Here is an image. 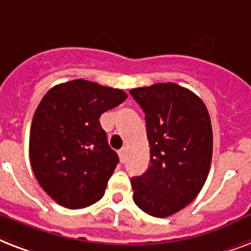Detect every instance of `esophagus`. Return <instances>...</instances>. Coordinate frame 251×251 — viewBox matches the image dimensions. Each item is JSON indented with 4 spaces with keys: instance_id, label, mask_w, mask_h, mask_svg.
<instances>
[{
    "instance_id": "34e87169",
    "label": "esophagus",
    "mask_w": 251,
    "mask_h": 251,
    "mask_svg": "<svg viewBox=\"0 0 251 251\" xmlns=\"http://www.w3.org/2000/svg\"><path fill=\"white\" fill-rule=\"evenodd\" d=\"M119 158H120V162H122V163H124V162H126V149H120L119 150Z\"/></svg>"
}]
</instances>
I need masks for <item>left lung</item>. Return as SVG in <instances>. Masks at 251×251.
Returning a JSON list of instances; mask_svg holds the SVG:
<instances>
[{
    "instance_id": "8db88e82",
    "label": "left lung",
    "mask_w": 251,
    "mask_h": 251,
    "mask_svg": "<svg viewBox=\"0 0 251 251\" xmlns=\"http://www.w3.org/2000/svg\"><path fill=\"white\" fill-rule=\"evenodd\" d=\"M131 96L145 114L150 166L132 177L133 201L142 211L167 218L189 205L207 179L212 128L197 94L174 83L135 88Z\"/></svg>"
}]
</instances>
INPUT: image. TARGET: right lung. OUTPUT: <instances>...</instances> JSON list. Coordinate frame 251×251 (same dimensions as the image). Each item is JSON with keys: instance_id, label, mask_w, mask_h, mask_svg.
Masks as SVG:
<instances>
[{"instance_id": "1", "label": "right lung", "mask_w": 251, "mask_h": 251, "mask_svg": "<svg viewBox=\"0 0 251 251\" xmlns=\"http://www.w3.org/2000/svg\"><path fill=\"white\" fill-rule=\"evenodd\" d=\"M120 89L77 79L58 84L32 119L29 159L46 193L67 208L100 201L119 162L100 116L126 101Z\"/></svg>"}]
</instances>
